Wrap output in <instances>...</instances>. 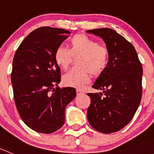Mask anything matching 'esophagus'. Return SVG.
I'll list each match as a JSON object with an SVG mask.
<instances>
[{
  "label": "esophagus",
  "mask_w": 154,
  "mask_h": 154,
  "mask_svg": "<svg viewBox=\"0 0 154 154\" xmlns=\"http://www.w3.org/2000/svg\"><path fill=\"white\" fill-rule=\"evenodd\" d=\"M76 92H77V96H79V95H82V94H84V92L82 91L79 90V89H77V91H76Z\"/></svg>",
  "instance_id": "34e87169"
}]
</instances>
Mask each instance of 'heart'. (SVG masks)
<instances>
[{
    "label": "heart",
    "mask_w": 154,
    "mask_h": 154,
    "mask_svg": "<svg viewBox=\"0 0 154 154\" xmlns=\"http://www.w3.org/2000/svg\"><path fill=\"white\" fill-rule=\"evenodd\" d=\"M76 60L77 67L63 77L66 86L82 88L89 82L91 74L94 77L100 75L106 69L109 60V51L106 46L100 44L84 34H77L69 40V48L59 46L54 54L56 63L63 70H66Z\"/></svg>",
    "instance_id": "heart-1"
}]
</instances>
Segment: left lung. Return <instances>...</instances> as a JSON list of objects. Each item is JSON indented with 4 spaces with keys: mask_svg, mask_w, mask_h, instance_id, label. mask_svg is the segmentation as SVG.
Listing matches in <instances>:
<instances>
[{
    "mask_svg": "<svg viewBox=\"0 0 154 154\" xmlns=\"http://www.w3.org/2000/svg\"><path fill=\"white\" fill-rule=\"evenodd\" d=\"M86 32L100 37L109 51L106 69L92 85L103 93H88V122L99 132H116L130 122L140 106L142 64L134 46L116 31L103 28Z\"/></svg>",
    "mask_w": 154,
    "mask_h": 154,
    "instance_id": "obj_1",
    "label": "left lung"
}]
</instances>
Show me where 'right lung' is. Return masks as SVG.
Here are the masks:
<instances>
[{"mask_svg": "<svg viewBox=\"0 0 154 154\" xmlns=\"http://www.w3.org/2000/svg\"><path fill=\"white\" fill-rule=\"evenodd\" d=\"M70 33L40 27L23 40L14 54L11 74L14 103L22 120L37 132L51 134L60 128L66 107L76 97L75 88L57 86L60 69L54 57Z\"/></svg>", "mask_w": 154, "mask_h": 154, "instance_id": "add662e5", "label": "right lung"}]
</instances>
